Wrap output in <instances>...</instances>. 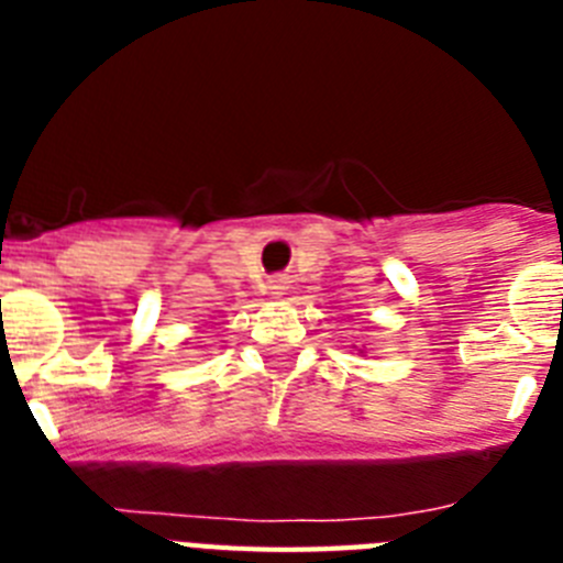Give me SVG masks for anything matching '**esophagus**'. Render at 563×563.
Masks as SVG:
<instances>
[{
    "label": "esophagus",
    "instance_id": "1",
    "mask_svg": "<svg viewBox=\"0 0 563 563\" xmlns=\"http://www.w3.org/2000/svg\"><path fill=\"white\" fill-rule=\"evenodd\" d=\"M287 285H290V282H287V276H273L271 285H267V287H271L273 296H285Z\"/></svg>",
    "mask_w": 563,
    "mask_h": 563
}]
</instances>
